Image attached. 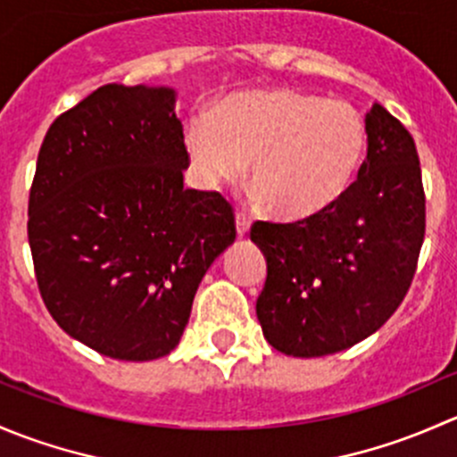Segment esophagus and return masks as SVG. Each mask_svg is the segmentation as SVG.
<instances>
[{"instance_id":"obj_1","label":"esophagus","mask_w":457,"mask_h":457,"mask_svg":"<svg viewBox=\"0 0 457 457\" xmlns=\"http://www.w3.org/2000/svg\"><path fill=\"white\" fill-rule=\"evenodd\" d=\"M237 232L238 237H245L250 232V220H247L245 214H237Z\"/></svg>"}]
</instances>
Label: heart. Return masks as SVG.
I'll use <instances>...</instances> for the list:
<instances>
[{
  "mask_svg": "<svg viewBox=\"0 0 457 457\" xmlns=\"http://www.w3.org/2000/svg\"><path fill=\"white\" fill-rule=\"evenodd\" d=\"M190 172L201 190L238 181L250 161V196L278 219L301 220L336 205L367 154L362 114L343 99L292 87L247 90L220 101L186 130Z\"/></svg>",
  "mask_w": 457,
  "mask_h": 457,
  "instance_id": "b5f03b06",
  "label": "heart"
}]
</instances>
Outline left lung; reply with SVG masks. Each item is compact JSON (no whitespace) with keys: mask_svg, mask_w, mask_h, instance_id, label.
Segmentation results:
<instances>
[{"mask_svg":"<svg viewBox=\"0 0 457 457\" xmlns=\"http://www.w3.org/2000/svg\"><path fill=\"white\" fill-rule=\"evenodd\" d=\"M367 159L352 190L296 223L252 225L267 261L256 316L267 343L294 358L343 352L398 310L425 241V190L407 128L373 104Z\"/></svg>","mask_w":457,"mask_h":457,"instance_id":"1","label":"left lung"}]
</instances>
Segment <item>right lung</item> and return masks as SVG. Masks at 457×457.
I'll use <instances>...</instances> for the list:
<instances>
[{
    "label": "right lung",
    "mask_w": 457,
    "mask_h": 457,
    "mask_svg": "<svg viewBox=\"0 0 457 457\" xmlns=\"http://www.w3.org/2000/svg\"><path fill=\"white\" fill-rule=\"evenodd\" d=\"M177 92L96 87L54 119L37 156L29 243L57 325L117 361L172 352L199 283L237 238L216 192L186 190Z\"/></svg>",
    "instance_id": "obj_1"
}]
</instances>
